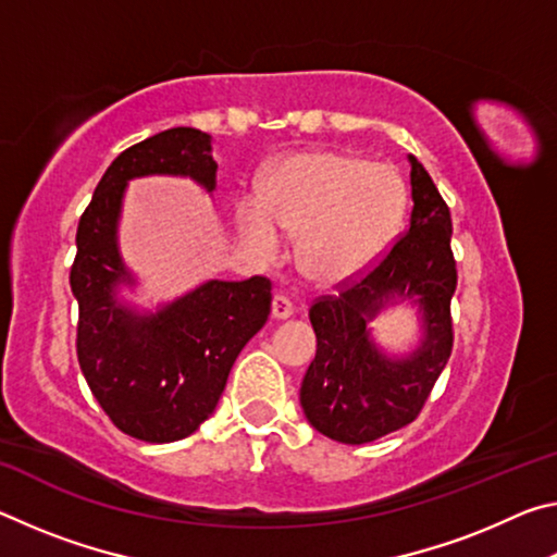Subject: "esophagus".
<instances>
[{"instance_id": "34e87169", "label": "esophagus", "mask_w": 557, "mask_h": 557, "mask_svg": "<svg viewBox=\"0 0 557 557\" xmlns=\"http://www.w3.org/2000/svg\"><path fill=\"white\" fill-rule=\"evenodd\" d=\"M295 314V305H292V299L285 295H275L272 297V317L275 319H289Z\"/></svg>"}]
</instances>
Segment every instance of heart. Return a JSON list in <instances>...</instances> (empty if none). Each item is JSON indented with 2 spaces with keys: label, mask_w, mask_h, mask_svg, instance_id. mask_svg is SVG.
<instances>
[{
  "label": "heart",
  "mask_w": 557,
  "mask_h": 557,
  "mask_svg": "<svg viewBox=\"0 0 557 557\" xmlns=\"http://www.w3.org/2000/svg\"><path fill=\"white\" fill-rule=\"evenodd\" d=\"M405 213V182L388 164L334 149L289 154L235 203L248 250L272 260L282 233L299 235L297 265L317 285H338L381 256Z\"/></svg>",
  "instance_id": "heart-1"
}]
</instances>
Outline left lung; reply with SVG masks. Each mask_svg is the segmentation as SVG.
Segmentation results:
<instances>
[{
	"mask_svg": "<svg viewBox=\"0 0 557 557\" xmlns=\"http://www.w3.org/2000/svg\"><path fill=\"white\" fill-rule=\"evenodd\" d=\"M412 213L388 256L369 275L309 309L317 356L299 388V403L317 432L344 445H363L418 418L451 354L449 301L457 287L451 219L435 182L412 154ZM419 307L421 344L391 357L364 326L385 306Z\"/></svg>",
	"mask_w": 557,
	"mask_h": 557,
	"instance_id": "left-lung-1",
	"label": "left lung"
}]
</instances>
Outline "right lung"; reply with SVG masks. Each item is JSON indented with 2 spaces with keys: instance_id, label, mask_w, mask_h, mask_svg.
<instances>
[{
  "instance_id": "1",
  "label": "right lung",
  "mask_w": 557,
  "mask_h": 557,
  "mask_svg": "<svg viewBox=\"0 0 557 557\" xmlns=\"http://www.w3.org/2000/svg\"><path fill=\"white\" fill-rule=\"evenodd\" d=\"M211 135L172 127L132 145L102 174L75 233L71 289L78 299V363L115 428L143 442L184 440L209 420L235 358L270 314V280H209L154 312L117 297L135 287L117 225L132 178L186 176L215 188Z\"/></svg>"
}]
</instances>
